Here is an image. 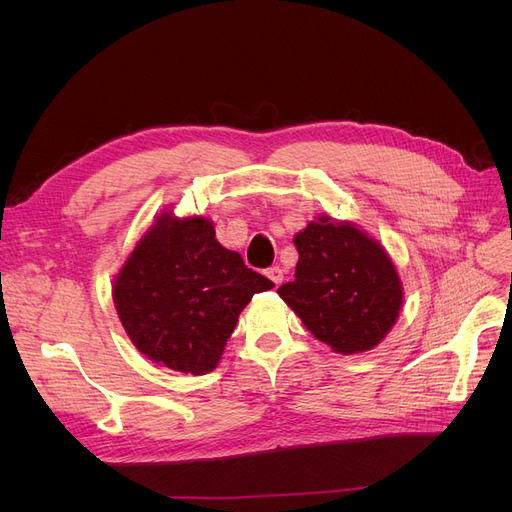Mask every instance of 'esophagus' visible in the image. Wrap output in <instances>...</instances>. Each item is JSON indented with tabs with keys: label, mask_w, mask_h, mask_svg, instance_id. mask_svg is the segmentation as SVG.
<instances>
[{
	"label": "esophagus",
	"mask_w": 512,
	"mask_h": 512,
	"mask_svg": "<svg viewBox=\"0 0 512 512\" xmlns=\"http://www.w3.org/2000/svg\"><path fill=\"white\" fill-rule=\"evenodd\" d=\"M265 276L270 278V280H272L276 286H278V284L284 280V272H282V267H280V265H274V267H270V270L265 272Z\"/></svg>",
	"instance_id": "1"
}]
</instances>
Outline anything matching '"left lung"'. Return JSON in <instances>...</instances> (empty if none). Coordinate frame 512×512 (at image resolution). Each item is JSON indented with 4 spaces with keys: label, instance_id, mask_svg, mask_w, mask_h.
<instances>
[{
    "label": "left lung",
    "instance_id": "8db88e82",
    "mask_svg": "<svg viewBox=\"0 0 512 512\" xmlns=\"http://www.w3.org/2000/svg\"><path fill=\"white\" fill-rule=\"evenodd\" d=\"M294 280L280 286L307 330L336 353H363L390 332L402 288L388 253L348 222L321 215L294 236Z\"/></svg>",
    "mask_w": 512,
    "mask_h": 512
}]
</instances>
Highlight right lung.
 <instances>
[{"mask_svg":"<svg viewBox=\"0 0 512 512\" xmlns=\"http://www.w3.org/2000/svg\"><path fill=\"white\" fill-rule=\"evenodd\" d=\"M274 282L224 249L211 222L161 213L114 284L132 344L151 361L203 375L218 365L238 313Z\"/></svg>","mask_w":512,"mask_h":512,"instance_id":"right-lung-1","label":"right lung"}]
</instances>
